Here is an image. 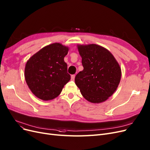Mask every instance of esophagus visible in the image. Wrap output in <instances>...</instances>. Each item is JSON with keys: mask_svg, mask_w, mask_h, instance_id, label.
I'll use <instances>...</instances> for the list:
<instances>
[{"mask_svg": "<svg viewBox=\"0 0 150 150\" xmlns=\"http://www.w3.org/2000/svg\"><path fill=\"white\" fill-rule=\"evenodd\" d=\"M74 78H75V75H74V74L72 75V76H71V80L74 81Z\"/></svg>", "mask_w": 150, "mask_h": 150, "instance_id": "obj_1", "label": "esophagus"}]
</instances>
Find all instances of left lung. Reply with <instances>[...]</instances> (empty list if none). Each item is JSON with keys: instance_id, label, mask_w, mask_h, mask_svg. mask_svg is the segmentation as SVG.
Returning a JSON list of instances; mask_svg holds the SVG:
<instances>
[{"instance_id": "8db88e82", "label": "left lung", "mask_w": 150, "mask_h": 150, "mask_svg": "<svg viewBox=\"0 0 150 150\" xmlns=\"http://www.w3.org/2000/svg\"><path fill=\"white\" fill-rule=\"evenodd\" d=\"M84 69L75 77V83L85 99L92 103L105 101L116 91L121 69L109 51L91 44L77 46Z\"/></svg>"}]
</instances>
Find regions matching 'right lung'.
<instances>
[{
  "instance_id": "1",
  "label": "right lung",
  "mask_w": 150,
  "mask_h": 150,
  "mask_svg": "<svg viewBox=\"0 0 150 150\" xmlns=\"http://www.w3.org/2000/svg\"><path fill=\"white\" fill-rule=\"evenodd\" d=\"M68 50L60 43H53L40 50L27 62L25 81L31 91L39 99H54L71 79L64 61Z\"/></svg>"
}]
</instances>
